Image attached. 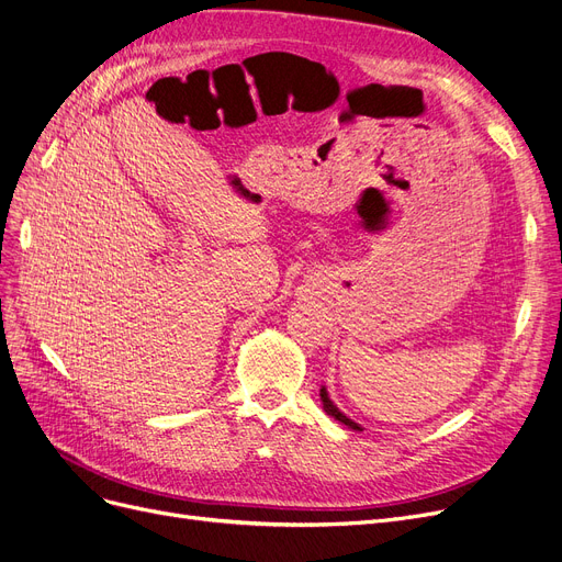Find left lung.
I'll list each match as a JSON object with an SVG mask.
<instances>
[{"label":"left lung","instance_id":"1","mask_svg":"<svg viewBox=\"0 0 562 562\" xmlns=\"http://www.w3.org/2000/svg\"><path fill=\"white\" fill-rule=\"evenodd\" d=\"M321 401H323V408H325V413H327V415H331V417H334L336 422H341V424H346V426H348V429H352V431H364V429H362V426H359L357 422H352L350 417H346V415H344V413H341L339 408H336V406H334V401L329 398V394H327V390H325V387H321Z\"/></svg>","mask_w":562,"mask_h":562}]
</instances>
